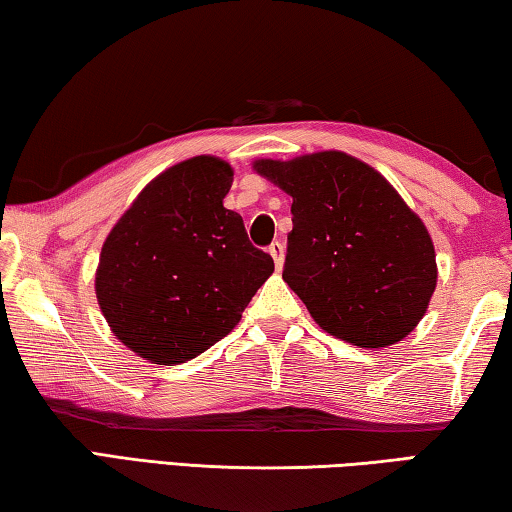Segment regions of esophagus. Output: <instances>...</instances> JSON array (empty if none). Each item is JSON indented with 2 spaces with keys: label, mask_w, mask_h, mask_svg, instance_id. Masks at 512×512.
Here are the masks:
<instances>
[{
  "label": "esophagus",
  "mask_w": 512,
  "mask_h": 512,
  "mask_svg": "<svg viewBox=\"0 0 512 512\" xmlns=\"http://www.w3.org/2000/svg\"><path fill=\"white\" fill-rule=\"evenodd\" d=\"M268 253H271L273 262H275V268L280 271L282 264H284V244H280V241H273L271 248H268Z\"/></svg>",
  "instance_id": "obj_1"
}]
</instances>
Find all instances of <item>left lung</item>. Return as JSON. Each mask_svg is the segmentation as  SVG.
<instances>
[{
	"instance_id": "left-lung-1",
	"label": "left lung",
	"mask_w": 512,
	"mask_h": 512,
	"mask_svg": "<svg viewBox=\"0 0 512 512\" xmlns=\"http://www.w3.org/2000/svg\"><path fill=\"white\" fill-rule=\"evenodd\" d=\"M253 167L293 198L282 277L311 318L359 348L413 332L436 289V253L393 185L341 151Z\"/></svg>"
}]
</instances>
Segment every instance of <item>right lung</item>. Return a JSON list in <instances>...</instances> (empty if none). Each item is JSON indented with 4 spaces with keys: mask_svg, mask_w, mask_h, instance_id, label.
Listing matches in <instances>:
<instances>
[{
    "mask_svg": "<svg viewBox=\"0 0 512 512\" xmlns=\"http://www.w3.org/2000/svg\"><path fill=\"white\" fill-rule=\"evenodd\" d=\"M232 167L212 155L173 164L146 185L103 241L94 289L117 339L160 366L221 341L273 273L223 207Z\"/></svg>",
    "mask_w": 512,
    "mask_h": 512,
    "instance_id": "1",
    "label": "right lung"
}]
</instances>
